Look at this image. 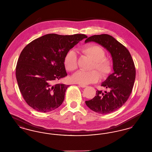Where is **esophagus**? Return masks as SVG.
<instances>
[{
    "label": "esophagus",
    "mask_w": 152,
    "mask_h": 152,
    "mask_svg": "<svg viewBox=\"0 0 152 152\" xmlns=\"http://www.w3.org/2000/svg\"><path fill=\"white\" fill-rule=\"evenodd\" d=\"M79 86L81 88H86L87 87V86H85V85H83V84H79Z\"/></svg>",
    "instance_id": "obj_1"
}]
</instances>
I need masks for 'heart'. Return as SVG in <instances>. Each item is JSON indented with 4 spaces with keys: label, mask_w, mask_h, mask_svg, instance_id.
<instances>
[{
    "label": "heart",
    "mask_w": 152,
    "mask_h": 152,
    "mask_svg": "<svg viewBox=\"0 0 152 152\" xmlns=\"http://www.w3.org/2000/svg\"><path fill=\"white\" fill-rule=\"evenodd\" d=\"M81 51L93 60L91 69H96L101 77L107 76L111 72L113 62L109 58L105 57V51L100 46L94 44H88L83 47ZM64 64L65 69L69 72H73L77 68V58L73 51H69L65 55ZM96 70L89 72L80 71L73 75L72 79L74 83L83 85L94 83L100 78L99 73Z\"/></svg>",
    "instance_id": "heart-1"
}]
</instances>
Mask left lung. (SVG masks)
<instances>
[{
	"label": "left lung",
	"mask_w": 152,
	"mask_h": 152,
	"mask_svg": "<svg viewBox=\"0 0 152 152\" xmlns=\"http://www.w3.org/2000/svg\"><path fill=\"white\" fill-rule=\"evenodd\" d=\"M94 42L101 44L110 53L114 73L110 75L101 86L109 92L97 91L92 99L86 101L88 108L96 113L108 114L121 108L130 96L136 78L134 61L128 49L108 34L90 36L86 43Z\"/></svg>",
	"instance_id": "8db88e82"
}]
</instances>
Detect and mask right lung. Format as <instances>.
Listing matches in <instances>:
<instances>
[{
    "label": "right lung",
    "mask_w": 152,
    "mask_h": 152,
    "mask_svg": "<svg viewBox=\"0 0 152 152\" xmlns=\"http://www.w3.org/2000/svg\"><path fill=\"white\" fill-rule=\"evenodd\" d=\"M84 34H47L27 44L18 58L16 77L22 96L32 108L48 112L58 108L64 100L69 87L56 83L67 76L64 64L65 55Z\"/></svg>",
    "instance_id": "1"
}]
</instances>
